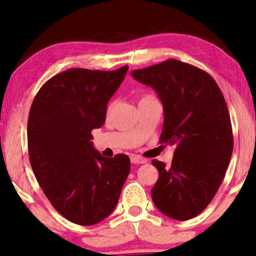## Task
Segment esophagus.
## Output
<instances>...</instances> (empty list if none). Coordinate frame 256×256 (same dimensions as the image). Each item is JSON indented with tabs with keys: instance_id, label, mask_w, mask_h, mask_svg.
Instances as JSON below:
<instances>
[{
	"instance_id": "1",
	"label": "esophagus",
	"mask_w": 256,
	"mask_h": 256,
	"mask_svg": "<svg viewBox=\"0 0 256 256\" xmlns=\"http://www.w3.org/2000/svg\"><path fill=\"white\" fill-rule=\"evenodd\" d=\"M131 162L132 164H146V159H144L141 157H138V156H131Z\"/></svg>"
}]
</instances>
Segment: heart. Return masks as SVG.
Segmentation results:
<instances>
[{"label":"heart","instance_id":"b5f03b06","mask_svg":"<svg viewBox=\"0 0 256 256\" xmlns=\"http://www.w3.org/2000/svg\"><path fill=\"white\" fill-rule=\"evenodd\" d=\"M144 98H146V97H144Z\"/></svg>","mask_w":256,"mask_h":256}]
</instances>
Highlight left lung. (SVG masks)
<instances>
[{"instance_id": "left-lung-1", "label": "left lung", "mask_w": 256, "mask_h": 256, "mask_svg": "<svg viewBox=\"0 0 256 256\" xmlns=\"http://www.w3.org/2000/svg\"><path fill=\"white\" fill-rule=\"evenodd\" d=\"M131 76L157 92L164 108L160 140L176 146L170 167L152 160L159 172L152 201L172 219H192L211 202L230 162L227 104L206 72L177 60L133 70Z\"/></svg>"}]
</instances>
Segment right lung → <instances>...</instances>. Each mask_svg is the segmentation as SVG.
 Instances as JSON below:
<instances>
[{
	"mask_svg": "<svg viewBox=\"0 0 256 256\" xmlns=\"http://www.w3.org/2000/svg\"><path fill=\"white\" fill-rule=\"evenodd\" d=\"M128 70L64 71L42 86L30 108L34 174L55 209L81 226L100 222L114 211L131 170L126 154L102 157L92 141Z\"/></svg>",
	"mask_w": 256,
	"mask_h": 256,
	"instance_id": "right-lung-1",
	"label": "right lung"
}]
</instances>
